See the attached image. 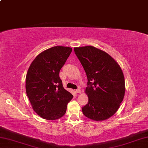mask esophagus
I'll return each instance as SVG.
<instances>
[{"label":"esophagus","mask_w":148,"mask_h":148,"mask_svg":"<svg viewBox=\"0 0 148 148\" xmlns=\"http://www.w3.org/2000/svg\"><path fill=\"white\" fill-rule=\"evenodd\" d=\"M76 93L80 94V93H81V90H80L79 89H77L76 90Z\"/></svg>","instance_id":"34e87169"}]
</instances>
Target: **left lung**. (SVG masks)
<instances>
[{"label":"left lung","mask_w":148,"mask_h":148,"mask_svg":"<svg viewBox=\"0 0 148 148\" xmlns=\"http://www.w3.org/2000/svg\"><path fill=\"white\" fill-rule=\"evenodd\" d=\"M86 72L89 101L82 108L85 116L94 121L110 118L124 98L125 78L118 63L106 52L91 46L74 47Z\"/></svg>","instance_id":"left-lung-1"}]
</instances>
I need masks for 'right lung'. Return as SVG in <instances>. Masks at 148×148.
<instances>
[{"mask_svg":"<svg viewBox=\"0 0 148 148\" xmlns=\"http://www.w3.org/2000/svg\"><path fill=\"white\" fill-rule=\"evenodd\" d=\"M69 47L54 46L36 56L26 76V92L34 111L42 118L56 120L66 113L73 98L64 89L59 72L71 55Z\"/></svg>","mask_w":148,"mask_h":148,"instance_id":"add662e5","label":"right lung"}]
</instances>
